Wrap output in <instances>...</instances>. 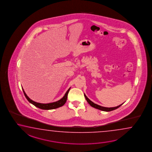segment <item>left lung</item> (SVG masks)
Here are the masks:
<instances>
[{"mask_svg":"<svg viewBox=\"0 0 152 152\" xmlns=\"http://www.w3.org/2000/svg\"><path fill=\"white\" fill-rule=\"evenodd\" d=\"M84 97H85L86 99L87 100V102H88V103H89V104L91 107H93L95 108L104 111V112H110V111H112V110H115V109H116L118 108H119L120 106H121V105H122V104H124V103H123L122 104H121L120 105H118L117 107H111V108L104 107H102V106H101V105L96 104L95 103H94L93 102L91 101H90V99H89L87 97V96L86 95V94H84Z\"/></svg>","mask_w":152,"mask_h":152,"instance_id":"1","label":"left lung"}]
</instances>
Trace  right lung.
<instances>
[{
	"mask_svg": "<svg viewBox=\"0 0 152 152\" xmlns=\"http://www.w3.org/2000/svg\"><path fill=\"white\" fill-rule=\"evenodd\" d=\"M22 89L23 91V93L24 94L25 97L26 98V99H28V101L30 103H31V104H32L34 106L37 107L39 108L44 109V110H50V109H53L57 108H59L60 107H62L63 105L65 104L67 97H68V94L69 90L70 89V88L67 90V91L64 95V96L62 97L61 99L58 100V101H56L55 102L49 103H40L36 102H34V101H32V99H30L28 97L26 93H25L24 90L23 89V88H22Z\"/></svg>",
	"mask_w": 152,
	"mask_h": 152,
	"instance_id": "add662e5",
	"label": "right lung"
}]
</instances>
